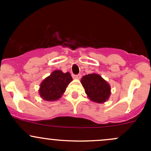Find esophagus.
I'll use <instances>...</instances> for the list:
<instances>
[{"label":"esophagus","instance_id":"obj_1","mask_svg":"<svg viewBox=\"0 0 151 151\" xmlns=\"http://www.w3.org/2000/svg\"><path fill=\"white\" fill-rule=\"evenodd\" d=\"M72 77L74 79H80L81 78V74H77V75H75V74H73Z\"/></svg>","mask_w":151,"mask_h":151}]
</instances>
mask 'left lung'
Returning a JSON list of instances; mask_svg holds the SVG:
<instances>
[{"instance_id":"obj_1","label":"left lung","mask_w":151,"mask_h":151,"mask_svg":"<svg viewBox=\"0 0 151 151\" xmlns=\"http://www.w3.org/2000/svg\"><path fill=\"white\" fill-rule=\"evenodd\" d=\"M81 83L88 99L99 104L106 102L111 94L109 83L96 73H92L82 77Z\"/></svg>"}]
</instances>
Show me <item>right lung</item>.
Wrapping results in <instances>:
<instances>
[{
  "label": "right lung",
  "instance_id": "obj_1",
  "mask_svg": "<svg viewBox=\"0 0 151 151\" xmlns=\"http://www.w3.org/2000/svg\"><path fill=\"white\" fill-rule=\"evenodd\" d=\"M71 81L72 77L69 72L63 73L60 70H55L41 83L39 95L45 101H57L61 98Z\"/></svg>",
  "mask_w": 151,
  "mask_h": 151
}]
</instances>
